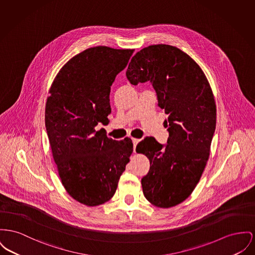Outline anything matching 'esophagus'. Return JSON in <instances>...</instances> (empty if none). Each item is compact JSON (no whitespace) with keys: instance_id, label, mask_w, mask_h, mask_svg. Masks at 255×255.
I'll return each instance as SVG.
<instances>
[{"instance_id":"34e87169","label":"esophagus","mask_w":255,"mask_h":255,"mask_svg":"<svg viewBox=\"0 0 255 255\" xmlns=\"http://www.w3.org/2000/svg\"><path fill=\"white\" fill-rule=\"evenodd\" d=\"M132 141H133V146H134V151H135V146H136V144L138 143L139 139H138V138H135V137H132Z\"/></svg>"}]
</instances>
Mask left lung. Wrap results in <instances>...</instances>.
I'll return each instance as SVG.
<instances>
[{
    "label": "left lung",
    "instance_id": "obj_1",
    "mask_svg": "<svg viewBox=\"0 0 255 255\" xmlns=\"http://www.w3.org/2000/svg\"><path fill=\"white\" fill-rule=\"evenodd\" d=\"M126 77L132 85L150 82L167 116L165 144L145 136L136 145L150 161L143 195L157 207L175 206L193 193L209 158L217 110L208 80L189 55L166 44L137 52Z\"/></svg>",
    "mask_w": 255,
    "mask_h": 255
}]
</instances>
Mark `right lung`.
Masks as SVG:
<instances>
[{
	"mask_svg": "<svg viewBox=\"0 0 255 255\" xmlns=\"http://www.w3.org/2000/svg\"><path fill=\"white\" fill-rule=\"evenodd\" d=\"M134 50L89 48L68 60L47 98L45 126L59 175L77 201L97 206L110 200L133 152V142L109 138L111 86Z\"/></svg>",
	"mask_w": 255,
	"mask_h": 255,
	"instance_id": "1",
	"label": "right lung"
}]
</instances>
